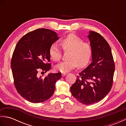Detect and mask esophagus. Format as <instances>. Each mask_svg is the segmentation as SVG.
Returning a JSON list of instances; mask_svg holds the SVG:
<instances>
[{
  "label": "esophagus",
  "instance_id": "esophagus-1",
  "mask_svg": "<svg viewBox=\"0 0 126 126\" xmlns=\"http://www.w3.org/2000/svg\"><path fill=\"white\" fill-rule=\"evenodd\" d=\"M66 73H62V76L63 77V76H65V75H66Z\"/></svg>",
  "mask_w": 126,
  "mask_h": 126
}]
</instances>
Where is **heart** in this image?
Listing matches in <instances>:
<instances>
[{
	"label": "heart",
	"instance_id": "heart-1",
	"mask_svg": "<svg viewBox=\"0 0 126 126\" xmlns=\"http://www.w3.org/2000/svg\"><path fill=\"white\" fill-rule=\"evenodd\" d=\"M64 51H69L68 60L62 62L56 66L57 70L62 73L71 70L79 65V68L86 66L92 56V47L89 43L73 33L69 34L61 41ZM49 55L54 61H59L62 57V50L56 43L51 45Z\"/></svg>",
	"mask_w": 126,
	"mask_h": 126
}]
</instances>
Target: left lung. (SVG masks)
Masks as SVG:
<instances>
[{
  "label": "left lung",
  "instance_id": "1",
  "mask_svg": "<svg viewBox=\"0 0 126 126\" xmlns=\"http://www.w3.org/2000/svg\"><path fill=\"white\" fill-rule=\"evenodd\" d=\"M92 62L77 76L70 88L72 95L86 105L101 101L110 92L113 83L115 63L110 47L100 34L90 31Z\"/></svg>",
  "mask_w": 126,
  "mask_h": 126
}]
</instances>
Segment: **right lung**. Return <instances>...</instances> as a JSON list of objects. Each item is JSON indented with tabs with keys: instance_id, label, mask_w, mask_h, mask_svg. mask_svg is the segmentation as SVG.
<instances>
[{
	"instance_id": "1",
	"label": "right lung",
	"mask_w": 126,
	"mask_h": 126,
	"mask_svg": "<svg viewBox=\"0 0 126 126\" xmlns=\"http://www.w3.org/2000/svg\"><path fill=\"white\" fill-rule=\"evenodd\" d=\"M59 38L47 29H38L25 34L17 43L11 61L14 85L18 93L32 103H41L53 94L61 73H50L43 78L39 72L51 69L49 48Z\"/></svg>"
}]
</instances>
